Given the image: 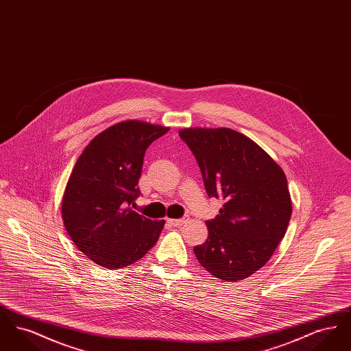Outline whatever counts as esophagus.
<instances>
[{
	"instance_id": "obj_1",
	"label": "esophagus",
	"mask_w": 351,
	"mask_h": 351,
	"mask_svg": "<svg viewBox=\"0 0 351 351\" xmlns=\"http://www.w3.org/2000/svg\"><path fill=\"white\" fill-rule=\"evenodd\" d=\"M189 218L188 216H185L183 218H179V219H168V223L169 225H172V226H180V225H183L184 222H186Z\"/></svg>"
}]
</instances>
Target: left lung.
<instances>
[{
	"label": "left lung",
	"mask_w": 351,
	"mask_h": 351,
	"mask_svg": "<svg viewBox=\"0 0 351 351\" xmlns=\"http://www.w3.org/2000/svg\"><path fill=\"white\" fill-rule=\"evenodd\" d=\"M209 197L223 201L206 221L209 235L195 255L225 282L249 278L263 267L287 232L292 202L283 169L250 138L232 129H184Z\"/></svg>",
	"instance_id": "1"
}]
</instances>
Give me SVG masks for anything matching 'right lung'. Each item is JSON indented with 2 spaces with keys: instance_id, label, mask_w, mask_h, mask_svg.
<instances>
[{
  "instance_id": "1",
  "label": "right lung",
  "mask_w": 351,
  "mask_h": 351,
  "mask_svg": "<svg viewBox=\"0 0 351 351\" xmlns=\"http://www.w3.org/2000/svg\"><path fill=\"white\" fill-rule=\"evenodd\" d=\"M168 128L123 121L96 135L77 159L62 201L64 226L77 249L102 267L123 268L154 247L165 219L133 210L145 152Z\"/></svg>"
}]
</instances>
